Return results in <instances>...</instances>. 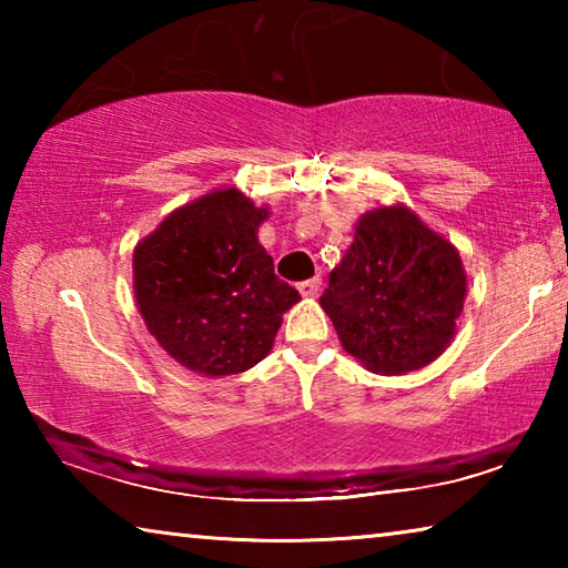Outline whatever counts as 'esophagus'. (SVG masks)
<instances>
[{"mask_svg": "<svg viewBox=\"0 0 568 568\" xmlns=\"http://www.w3.org/2000/svg\"><path fill=\"white\" fill-rule=\"evenodd\" d=\"M297 291H301V295H305V297H313L321 291V277H311V281L297 283Z\"/></svg>", "mask_w": 568, "mask_h": 568, "instance_id": "obj_1", "label": "esophagus"}]
</instances>
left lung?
Here are the masks:
<instances>
[{
    "label": "left lung",
    "mask_w": 568,
    "mask_h": 568,
    "mask_svg": "<svg viewBox=\"0 0 568 568\" xmlns=\"http://www.w3.org/2000/svg\"><path fill=\"white\" fill-rule=\"evenodd\" d=\"M464 297L456 247L410 210L378 207L361 217L321 305L345 351L373 373L400 376L444 353Z\"/></svg>",
    "instance_id": "left-lung-1"
}]
</instances>
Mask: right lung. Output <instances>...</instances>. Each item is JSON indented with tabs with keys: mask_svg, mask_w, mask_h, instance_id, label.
I'll use <instances>...</instances> for the list:
<instances>
[{
	"mask_svg": "<svg viewBox=\"0 0 568 568\" xmlns=\"http://www.w3.org/2000/svg\"><path fill=\"white\" fill-rule=\"evenodd\" d=\"M265 215L235 187L217 190L175 210L134 247L142 318L185 368L203 376L253 368L301 301L257 243Z\"/></svg>",
	"mask_w": 568,
	"mask_h": 568,
	"instance_id": "1",
	"label": "right lung"
}]
</instances>
